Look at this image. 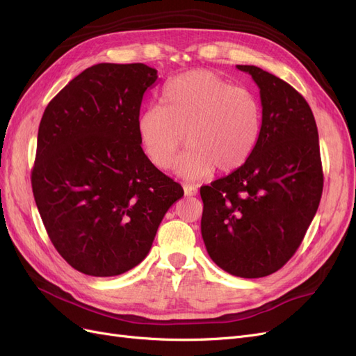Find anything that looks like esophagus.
<instances>
[{"label":"esophagus","mask_w":356,"mask_h":356,"mask_svg":"<svg viewBox=\"0 0 356 356\" xmlns=\"http://www.w3.org/2000/svg\"><path fill=\"white\" fill-rule=\"evenodd\" d=\"M184 191H185V195H186V197H194V195H197L198 186H197V185L185 184V185H184Z\"/></svg>","instance_id":"esophagus-1"}]
</instances>
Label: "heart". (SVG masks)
Segmentation results:
<instances>
[{"label": "heart", "mask_w": 356, "mask_h": 356, "mask_svg": "<svg viewBox=\"0 0 356 356\" xmlns=\"http://www.w3.org/2000/svg\"><path fill=\"white\" fill-rule=\"evenodd\" d=\"M161 104L143 108L137 118L140 145L161 170L172 165L185 134L191 147L176 170L186 179L209 176L215 168L236 171L258 145L262 113L257 97L211 71L192 70L171 79Z\"/></svg>", "instance_id": "obj_1"}]
</instances>
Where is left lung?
Segmentation results:
<instances>
[{"instance_id": "obj_1", "label": "left lung", "mask_w": 356, "mask_h": 356, "mask_svg": "<svg viewBox=\"0 0 356 356\" xmlns=\"http://www.w3.org/2000/svg\"><path fill=\"white\" fill-rule=\"evenodd\" d=\"M262 124L248 162L201 186V236L222 270L257 279L280 270L306 236L322 197L318 127L301 94L255 65Z\"/></svg>"}]
</instances>
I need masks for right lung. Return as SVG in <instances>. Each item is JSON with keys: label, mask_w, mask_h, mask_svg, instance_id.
I'll list each match as a JSON object with an SVG mask.
<instances>
[{"label": "right lung", "mask_w": 356, "mask_h": 356, "mask_svg": "<svg viewBox=\"0 0 356 356\" xmlns=\"http://www.w3.org/2000/svg\"><path fill=\"white\" fill-rule=\"evenodd\" d=\"M158 71L97 64L47 104L31 172L50 241L71 267L119 276L143 261L184 188L141 149L137 118Z\"/></svg>", "instance_id": "1"}]
</instances>
